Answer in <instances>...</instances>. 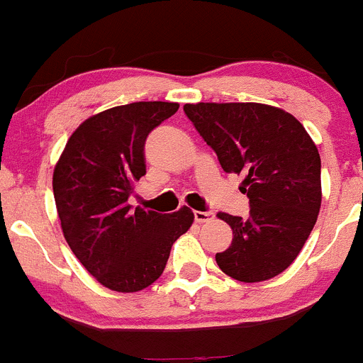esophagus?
Returning <instances> with one entry per match:
<instances>
[{
	"mask_svg": "<svg viewBox=\"0 0 363 363\" xmlns=\"http://www.w3.org/2000/svg\"><path fill=\"white\" fill-rule=\"evenodd\" d=\"M212 219H214V212L195 211V221L196 223H208V221H212Z\"/></svg>",
	"mask_w": 363,
	"mask_h": 363,
	"instance_id": "34e87169",
	"label": "esophagus"
}]
</instances>
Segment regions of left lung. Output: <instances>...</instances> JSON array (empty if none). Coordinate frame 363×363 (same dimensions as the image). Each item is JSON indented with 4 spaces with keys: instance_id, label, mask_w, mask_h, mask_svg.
<instances>
[{
    "instance_id": "obj_1",
    "label": "left lung",
    "mask_w": 363,
    "mask_h": 363,
    "mask_svg": "<svg viewBox=\"0 0 363 363\" xmlns=\"http://www.w3.org/2000/svg\"><path fill=\"white\" fill-rule=\"evenodd\" d=\"M223 170L244 175L250 218L219 212L233 239L216 255L219 269L242 283L272 279L288 269L316 225L321 160L296 117L265 104H186Z\"/></svg>"
}]
</instances>
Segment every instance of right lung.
<instances>
[{"mask_svg":"<svg viewBox=\"0 0 363 363\" xmlns=\"http://www.w3.org/2000/svg\"><path fill=\"white\" fill-rule=\"evenodd\" d=\"M177 108L172 101H135L94 113L73 131L54 167L65 239L87 272L112 291L133 294L155 283L195 219L186 205L160 214L128 203L145 175V138Z\"/></svg>","mask_w":363,"mask_h":363,"instance_id":"1","label":"right lung"}]
</instances>
